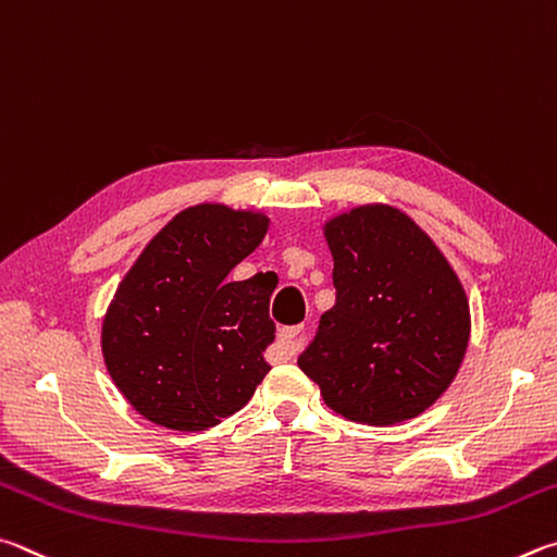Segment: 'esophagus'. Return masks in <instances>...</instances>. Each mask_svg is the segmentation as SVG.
I'll return each mask as SVG.
<instances>
[{
    "mask_svg": "<svg viewBox=\"0 0 557 557\" xmlns=\"http://www.w3.org/2000/svg\"><path fill=\"white\" fill-rule=\"evenodd\" d=\"M300 343H304V325L278 330V345H281V349H284L286 357H294L298 352Z\"/></svg>",
    "mask_w": 557,
    "mask_h": 557,
    "instance_id": "34e87169",
    "label": "esophagus"
}]
</instances>
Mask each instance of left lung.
Instances as JSON below:
<instances>
[{"label": "left lung", "mask_w": 557, "mask_h": 557, "mask_svg": "<svg viewBox=\"0 0 557 557\" xmlns=\"http://www.w3.org/2000/svg\"><path fill=\"white\" fill-rule=\"evenodd\" d=\"M335 306L298 367L347 421L394 425L431 408L470 343V304L435 242L392 205L325 222Z\"/></svg>", "instance_id": "1"}]
</instances>
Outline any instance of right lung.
<instances>
[{"mask_svg": "<svg viewBox=\"0 0 557 557\" xmlns=\"http://www.w3.org/2000/svg\"><path fill=\"white\" fill-rule=\"evenodd\" d=\"M267 230L263 212L193 205L146 244L116 286L102 320V355L146 421L208 431L247 406L267 376L276 284L269 273L230 278Z\"/></svg>", "mask_w": 557, "mask_h": 557, "instance_id": "right-lung-1", "label": "right lung"}]
</instances>
